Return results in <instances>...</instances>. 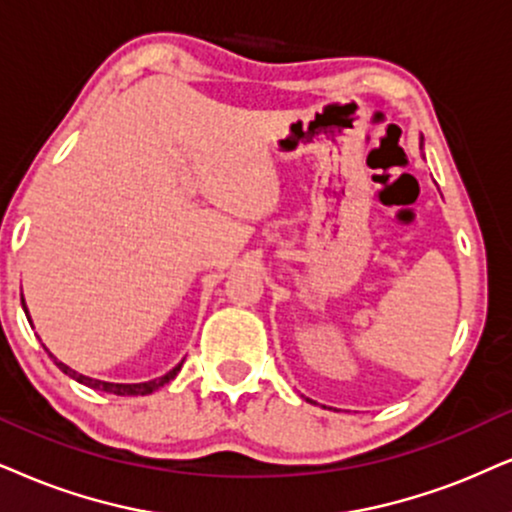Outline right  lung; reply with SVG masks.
Returning a JSON list of instances; mask_svg holds the SVG:
<instances>
[{"label":"right lung","mask_w":512,"mask_h":512,"mask_svg":"<svg viewBox=\"0 0 512 512\" xmlns=\"http://www.w3.org/2000/svg\"><path fill=\"white\" fill-rule=\"evenodd\" d=\"M21 302H23V295H21ZM23 309H25V307H23ZM25 314H28V309H25ZM49 357L54 359V364H56L58 368H61L63 373L70 375V378H75L77 383H82V385L92 387V390H101V392L118 394V397H139V394H151V392L158 390V387H163L165 383H170V380L174 378V375H177V373L181 371V364H179V366H174L170 373H165L163 378H158V380H148V383H137V385H120V383H103V380H92V378H87V375H82V373L73 371V368H70V366L61 364V361H58L51 352H49Z\"/></svg>","instance_id":"1"}]
</instances>
